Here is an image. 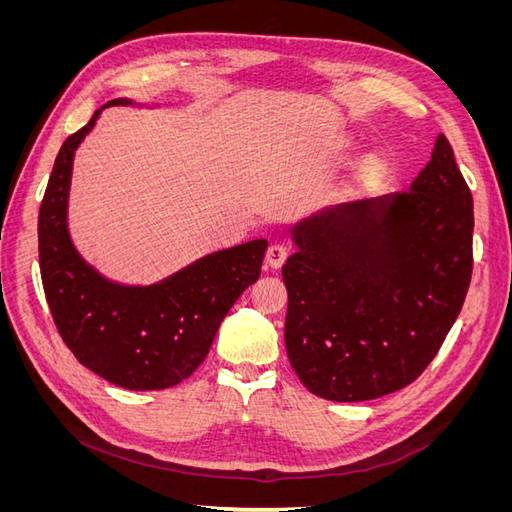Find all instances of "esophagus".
Listing matches in <instances>:
<instances>
[{"label": "esophagus", "instance_id": "esophagus-1", "mask_svg": "<svg viewBox=\"0 0 512 512\" xmlns=\"http://www.w3.org/2000/svg\"><path fill=\"white\" fill-rule=\"evenodd\" d=\"M288 254H290V250H288L284 243H271L269 250H267V256H265L267 258V265L273 267V269H280L284 262H286Z\"/></svg>", "mask_w": 512, "mask_h": 512}]
</instances>
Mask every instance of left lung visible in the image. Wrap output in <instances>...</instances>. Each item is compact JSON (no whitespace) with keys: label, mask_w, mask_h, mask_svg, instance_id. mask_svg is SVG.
<instances>
[{"label":"left lung","mask_w":512,"mask_h":512,"mask_svg":"<svg viewBox=\"0 0 512 512\" xmlns=\"http://www.w3.org/2000/svg\"><path fill=\"white\" fill-rule=\"evenodd\" d=\"M472 192L444 134L410 190L294 228L284 342L318 397L367 401L423 374L472 280Z\"/></svg>","instance_id":"8db88e82"}]
</instances>
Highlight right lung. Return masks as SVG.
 Segmentation results:
<instances>
[{"label": "right lung", "mask_w": 512, "mask_h": 512, "mask_svg": "<svg viewBox=\"0 0 512 512\" xmlns=\"http://www.w3.org/2000/svg\"><path fill=\"white\" fill-rule=\"evenodd\" d=\"M111 104H128L113 100ZM102 108L61 145L38 215L42 286L55 327L81 365L130 391L175 386L205 361L239 294L258 280L265 239L196 260L153 286L106 282L76 254L66 205L74 149Z\"/></svg>", "instance_id": "obj_1"}]
</instances>
